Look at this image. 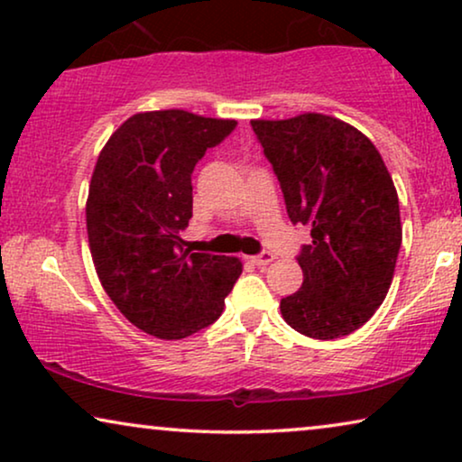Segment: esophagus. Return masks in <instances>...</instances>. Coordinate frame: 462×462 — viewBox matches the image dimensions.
<instances>
[{"label": "esophagus", "mask_w": 462, "mask_h": 462, "mask_svg": "<svg viewBox=\"0 0 462 462\" xmlns=\"http://www.w3.org/2000/svg\"><path fill=\"white\" fill-rule=\"evenodd\" d=\"M273 254H271V252H261V254H256V256H252V263L254 264H258V267H264V264H269V263H273Z\"/></svg>", "instance_id": "34e87169"}]
</instances>
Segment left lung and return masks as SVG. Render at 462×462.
Instances as JSON below:
<instances>
[{
  "instance_id": "1",
  "label": "left lung",
  "mask_w": 462,
  "mask_h": 462,
  "mask_svg": "<svg viewBox=\"0 0 462 462\" xmlns=\"http://www.w3.org/2000/svg\"><path fill=\"white\" fill-rule=\"evenodd\" d=\"M292 223L311 226L296 256L302 286L282 299L288 326L318 340L356 332L389 292L402 245L400 199L368 136L337 117L254 119Z\"/></svg>"
}]
</instances>
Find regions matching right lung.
<instances>
[{"label":"right lung","instance_id":"1","mask_svg":"<svg viewBox=\"0 0 462 462\" xmlns=\"http://www.w3.org/2000/svg\"><path fill=\"white\" fill-rule=\"evenodd\" d=\"M236 119L168 109L136 113L113 132L94 166L86 204L98 280L143 332L187 338L214 324L242 261L185 248L195 163L236 130Z\"/></svg>","mask_w":462,"mask_h":462}]
</instances>
